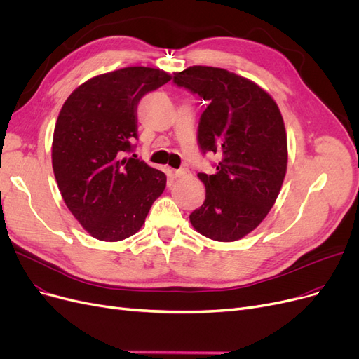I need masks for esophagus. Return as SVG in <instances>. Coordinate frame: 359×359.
Listing matches in <instances>:
<instances>
[{
  "mask_svg": "<svg viewBox=\"0 0 359 359\" xmlns=\"http://www.w3.org/2000/svg\"><path fill=\"white\" fill-rule=\"evenodd\" d=\"M175 176H176L177 179H187V177H189V170H188V168L176 170V171H175Z\"/></svg>",
  "mask_w": 359,
  "mask_h": 359,
  "instance_id": "esophagus-1",
  "label": "esophagus"
}]
</instances>
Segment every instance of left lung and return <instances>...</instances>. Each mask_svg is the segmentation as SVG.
<instances>
[{
  "label": "left lung",
  "mask_w": 359,
  "mask_h": 359,
  "mask_svg": "<svg viewBox=\"0 0 359 359\" xmlns=\"http://www.w3.org/2000/svg\"><path fill=\"white\" fill-rule=\"evenodd\" d=\"M172 81L205 100L198 143L222 155L215 175L198 172L205 201L189 220L210 240H241L268 216L283 187L288 149L281 111L266 90L222 68L189 66Z\"/></svg>",
  "instance_id": "8db88e82"
}]
</instances>
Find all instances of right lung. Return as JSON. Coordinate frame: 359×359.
<instances>
[{
  "mask_svg": "<svg viewBox=\"0 0 359 359\" xmlns=\"http://www.w3.org/2000/svg\"><path fill=\"white\" fill-rule=\"evenodd\" d=\"M170 79L161 69L128 66L87 79L62 106L53 171L66 207L96 240L135 235L165 189L163 171L124 155L137 139L139 100Z\"/></svg>",
  "mask_w": 359,
  "mask_h": 359,
  "instance_id": "right-lung-1",
  "label": "right lung"
}]
</instances>
